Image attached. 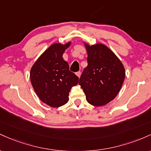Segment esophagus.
I'll use <instances>...</instances> for the list:
<instances>
[{
  "label": "esophagus",
  "instance_id": "esophagus-1",
  "mask_svg": "<svg viewBox=\"0 0 151 151\" xmlns=\"http://www.w3.org/2000/svg\"><path fill=\"white\" fill-rule=\"evenodd\" d=\"M81 71H78V72H76V76H77L78 77V78H80V76H81Z\"/></svg>",
  "mask_w": 151,
  "mask_h": 151
}]
</instances>
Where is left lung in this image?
Segmentation results:
<instances>
[{"label": "left lung", "mask_w": 151, "mask_h": 151, "mask_svg": "<svg viewBox=\"0 0 151 151\" xmlns=\"http://www.w3.org/2000/svg\"><path fill=\"white\" fill-rule=\"evenodd\" d=\"M85 45L88 65L81 74L79 85L90 104L104 106L119 93L125 79V68L118 58L106 45Z\"/></svg>", "instance_id": "left-lung-1"}]
</instances>
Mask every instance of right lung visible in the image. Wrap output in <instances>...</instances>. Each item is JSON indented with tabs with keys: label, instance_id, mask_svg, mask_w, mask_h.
Returning <instances> with one entry per match:
<instances>
[{
	"label": "right lung",
	"instance_id": "obj_1",
	"mask_svg": "<svg viewBox=\"0 0 151 151\" xmlns=\"http://www.w3.org/2000/svg\"><path fill=\"white\" fill-rule=\"evenodd\" d=\"M70 43H54L35 61L30 70V82L38 98L53 108L68 101L71 87L78 83V77L69 70L63 54Z\"/></svg>",
	"mask_w": 151,
	"mask_h": 151
}]
</instances>
